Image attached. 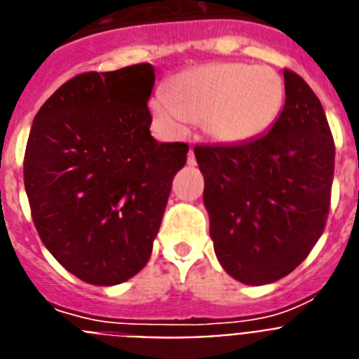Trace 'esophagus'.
I'll list each match as a JSON object with an SVG mask.
<instances>
[{
	"label": "esophagus",
	"instance_id": "1",
	"mask_svg": "<svg viewBox=\"0 0 359 359\" xmlns=\"http://www.w3.org/2000/svg\"><path fill=\"white\" fill-rule=\"evenodd\" d=\"M187 163H189V165H196L194 149H192V147H190V151H189V158H187Z\"/></svg>",
	"mask_w": 359,
	"mask_h": 359
}]
</instances>
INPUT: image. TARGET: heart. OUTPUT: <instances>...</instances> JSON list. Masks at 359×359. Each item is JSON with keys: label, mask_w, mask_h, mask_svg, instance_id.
Masks as SVG:
<instances>
[{"label": "heart", "mask_w": 359, "mask_h": 359, "mask_svg": "<svg viewBox=\"0 0 359 359\" xmlns=\"http://www.w3.org/2000/svg\"><path fill=\"white\" fill-rule=\"evenodd\" d=\"M152 102L158 118L174 129L201 122L224 144L255 140L273 128L284 107V81L271 66L214 62L177 75Z\"/></svg>", "instance_id": "obj_1"}]
</instances>
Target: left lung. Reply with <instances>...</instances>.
Returning <instances> with one entry per match:
<instances>
[{
	"mask_svg": "<svg viewBox=\"0 0 359 359\" xmlns=\"http://www.w3.org/2000/svg\"><path fill=\"white\" fill-rule=\"evenodd\" d=\"M286 102L269 133L236 145H196L219 262L236 280L286 277L327 223L334 140L318 97L284 68Z\"/></svg>",
	"mask_w": 359,
	"mask_h": 359,
	"instance_id": "8db88e82",
	"label": "left lung"
}]
</instances>
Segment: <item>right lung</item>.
<instances>
[{
  "label": "right lung",
  "instance_id": "obj_1",
  "mask_svg": "<svg viewBox=\"0 0 359 359\" xmlns=\"http://www.w3.org/2000/svg\"><path fill=\"white\" fill-rule=\"evenodd\" d=\"M154 68L79 73L37 111L23 161L25 189L43 244L95 286L135 277L151 257L183 142L151 136Z\"/></svg>",
  "mask_w": 359,
  "mask_h": 359
}]
</instances>
